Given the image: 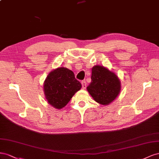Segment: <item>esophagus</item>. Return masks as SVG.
Returning a JSON list of instances; mask_svg holds the SVG:
<instances>
[{"mask_svg":"<svg viewBox=\"0 0 159 159\" xmlns=\"http://www.w3.org/2000/svg\"><path fill=\"white\" fill-rule=\"evenodd\" d=\"M81 84H82L83 89H86V88H87V83H86L84 80H83L81 82Z\"/></svg>","mask_w":159,"mask_h":159,"instance_id":"esophagus-1","label":"esophagus"}]
</instances>
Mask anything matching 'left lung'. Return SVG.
Returning <instances> with one entry per match:
<instances>
[{
    "mask_svg": "<svg viewBox=\"0 0 159 159\" xmlns=\"http://www.w3.org/2000/svg\"><path fill=\"white\" fill-rule=\"evenodd\" d=\"M120 84V79L114 72L103 66L96 65L93 67L91 83L87 89L95 101L105 106L119 96Z\"/></svg>",
    "mask_w": 159,
    "mask_h": 159,
    "instance_id": "1",
    "label": "left lung"
}]
</instances>
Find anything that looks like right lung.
<instances>
[{
	"label": "right lung",
	"mask_w": 159,
	"mask_h": 159,
	"mask_svg": "<svg viewBox=\"0 0 159 159\" xmlns=\"http://www.w3.org/2000/svg\"><path fill=\"white\" fill-rule=\"evenodd\" d=\"M82 87L74 72L65 67H58L48 75L43 90L48 103L57 109H61L74 94Z\"/></svg>",
	"instance_id": "add662e5"
}]
</instances>
